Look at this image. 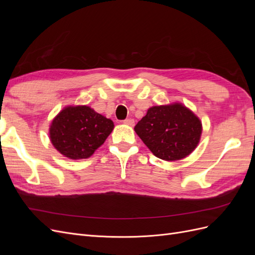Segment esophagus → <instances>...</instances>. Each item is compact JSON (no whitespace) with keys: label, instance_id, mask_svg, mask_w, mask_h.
<instances>
[{"label":"esophagus","instance_id":"esophagus-1","mask_svg":"<svg viewBox=\"0 0 255 255\" xmlns=\"http://www.w3.org/2000/svg\"><path fill=\"white\" fill-rule=\"evenodd\" d=\"M123 123H125V125H127V126H129V127H133V126L135 125V121H134V119H132V118H129V119H126L125 121H123Z\"/></svg>","mask_w":255,"mask_h":255}]
</instances>
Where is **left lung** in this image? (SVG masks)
Wrapping results in <instances>:
<instances>
[{
  "mask_svg": "<svg viewBox=\"0 0 255 255\" xmlns=\"http://www.w3.org/2000/svg\"><path fill=\"white\" fill-rule=\"evenodd\" d=\"M156 157L167 161L188 156L199 144L202 122L182 103L152 106L134 128Z\"/></svg>",
  "mask_w": 255,
  "mask_h": 255,
  "instance_id": "left-lung-1",
  "label": "left lung"
}]
</instances>
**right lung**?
Segmentation results:
<instances>
[{
  "mask_svg": "<svg viewBox=\"0 0 255 255\" xmlns=\"http://www.w3.org/2000/svg\"><path fill=\"white\" fill-rule=\"evenodd\" d=\"M114 122L87 105L64 107L50 125V140L70 159L88 158L114 129Z\"/></svg>",
  "mask_w": 255,
  "mask_h": 255,
  "instance_id": "add662e5",
  "label": "right lung"
}]
</instances>
